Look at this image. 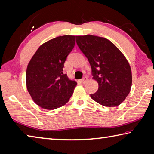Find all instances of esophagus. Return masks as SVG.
I'll use <instances>...</instances> for the list:
<instances>
[{
	"label": "esophagus",
	"mask_w": 154,
	"mask_h": 154,
	"mask_svg": "<svg viewBox=\"0 0 154 154\" xmlns=\"http://www.w3.org/2000/svg\"><path fill=\"white\" fill-rule=\"evenodd\" d=\"M81 80H82V82L83 83H85L87 82V81H88V77L86 76H85V77H83Z\"/></svg>",
	"instance_id": "obj_1"
}]
</instances>
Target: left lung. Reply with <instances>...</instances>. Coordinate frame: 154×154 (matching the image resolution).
Instances as JSON below:
<instances>
[{
    "label": "left lung",
    "mask_w": 154,
    "mask_h": 154,
    "mask_svg": "<svg viewBox=\"0 0 154 154\" xmlns=\"http://www.w3.org/2000/svg\"><path fill=\"white\" fill-rule=\"evenodd\" d=\"M76 41L98 83L97 92L90 94L91 98L108 107L120 105L132 86L131 69L124 54L110 41L100 36H76Z\"/></svg>",
    "instance_id": "left-lung-1"
}]
</instances>
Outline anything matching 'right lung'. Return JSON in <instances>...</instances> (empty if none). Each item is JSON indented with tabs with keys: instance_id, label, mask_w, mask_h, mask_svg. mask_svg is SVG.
Wrapping results in <instances>:
<instances>
[{
	"instance_id": "1",
	"label": "right lung",
	"mask_w": 154,
	"mask_h": 154,
	"mask_svg": "<svg viewBox=\"0 0 154 154\" xmlns=\"http://www.w3.org/2000/svg\"><path fill=\"white\" fill-rule=\"evenodd\" d=\"M75 36H58L41 45L28 64L26 87L36 105L53 110L68 103L77 85L64 74V64L75 45Z\"/></svg>"
}]
</instances>
